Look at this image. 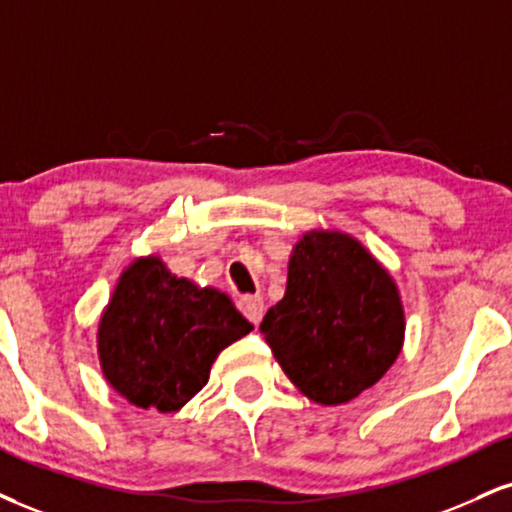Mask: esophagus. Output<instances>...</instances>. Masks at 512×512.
<instances>
[{
	"label": "esophagus",
	"mask_w": 512,
	"mask_h": 512,
	"mask_svg": "<svg viewBox=\"0 0 512 512\" xmlns=\"http://www.w3.org/2000/svg\"><path fill=\"white\" fill-rule=\"evenodd\" d=\"M238 310L243 312L245 319L252 324H260L262 322V315H264V300L262 295H243V298L238 300Z\"/></svg>",
	"instance_id": "34e87169"
}]
</instances>
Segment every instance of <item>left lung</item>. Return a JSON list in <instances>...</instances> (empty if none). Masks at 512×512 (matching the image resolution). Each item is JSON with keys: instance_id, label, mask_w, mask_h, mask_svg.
Returning <instances> with one entry per match:
<instances>
[{"instance_id": "obj_1", "label": "left lung", "mask_w": 512, "mask_h": 512, "mask_svg": "<svg viewBox=\"0 0 512 512\" xmlns=\"http://www.w3.org/2000/svg\"><path fill=\"white\" fill-rule=\"evenodd\" d=\"M286 377L322 405L384 377L403 343L396 283L357 240L312 231L295 245L286 295L260 324Z\"/></svg>"}]
</instances>
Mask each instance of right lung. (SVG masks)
<instances>
[{"label":"right lung","mask_w":512,"mask_h":512,"mask_svg":"<svg viewBox=\"0 0 512 512\" xmlns=\"http://www.w3.org/2000/svg\"><path fill=\"white\" fill-rule=\"evenodd\" d=\"M252 324L229 295L176 279L157 257L121 274L97 348L104 377L138 408L174 412L207 384L219 350Z\"/></svg>","instance_id":"obj_1"}]
</instances>
